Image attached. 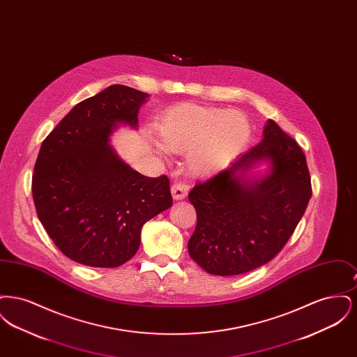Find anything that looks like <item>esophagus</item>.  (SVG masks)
I'll list each match as a JSON object with an SVG mask.
<instances>
[{"instance_id":"obj_1","label":"esophagus","mask_w":357,"mask_h":357,"mask_svg":"<svg viewBox=\"0 0 357 357\" xmlns=\"http://www.w3.org/2000/svg\"><path fill=\"white\" fill-rule=\"evenodd\" d=\"M171 194L175 201L185 199L188 194V186L182 182H175L171 187Z\"/></svg>"}]
</instances>
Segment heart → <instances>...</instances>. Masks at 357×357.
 I'll list each match as a JSON object with an SVG mask.
<instances>
[{
  "label": "heart",
  "instance_id": "heart-1",
  "mask_svg": "<svg viewBox=\"0 0 357 357\" xmlns=\"http://www.w3.org/2000/svg\"><path fill=\"white\" fill-rule=\"evenodd\" d=\"M160 144L150 143L158 153H187L195 175H211L230 163L250 136V123L238 111L182 102L166 109L155 121Z\"/></svg>",
  "mask_w": 357,
  "mask_h": 357
}]
</instances>
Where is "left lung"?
Segmentation results:
<instances>
[{
	"instance_id": "obj_1",
	"label": "left lung",
	"mask_w": 357,
	"mask_h": 357,
	"mask_svg": "<svg viewBox=\"0 0 357 357\" xmlns=\"http://www.w3.org/2000/svg\"><path fill=\"white\" fill-rule=\"evenodd\" d=\"M258 161L273 165L268 174L249 176ZM310 197L305 155L269 119L255 147L190 191L197 227L187 245L188 255L214 275L257 269L285 246Z\"/></svg>"
}]
</instances>
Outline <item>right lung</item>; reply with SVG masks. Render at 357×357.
<instances>
[{
  "mask_svg": "<svg viewBox=\"0 0 357 357\" xmlns=\"http://www.w3.org/2000/svg\"><path fill=\"white\" fill-rule=\"evenodd\" d=\"M149 93L109 85L75 105L41 144L32 194L38 220L72 261L118 268L135 255L143 225L172 204L166 175L149 178L127 165L109 136Z\"/></svg>",
  "mask_w": 357,
  "mask_h": 357,
  "instance_id": "obj_1",
  "label": "right lung"
}]
</instances>
